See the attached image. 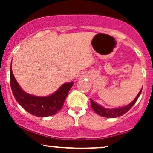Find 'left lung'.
Returning <instances> with one entry per match:
<instances>
[{"instance_id":"8db88e82","label":"left lung","mask_w":153,"mask_h":153,"mask_svg":"<svg viewBox=\"0 0 153 153\" xmlns=\"http://www.w3.org/2000/svg\"><path fill=\"white\" fill-rule=\"evenodd\" d=\"M141 92H142V90L139 92V94H137V97L135 98L132 102L129 103V104L127 105V106L122 107V108H114V109H107V108H103L102 106L96 104L94 101H92V100L91 99V107H92V108L94 109V111L96 112L97 114L101 116V117H107V118H116V117H120V116H122L125 113H127L128 111L134 106V103H136L140 95L141 94Z\"/></svg>"}]
</instances>
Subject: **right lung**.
<instances>
[{
    "label": "right lung",
    "mask_w": 153,
    "mask_h": 153,
    "mask_svg": "<svg viewBox=\"0 0 153 153\" xmlns=\"http://www.w3.org/2000/svg\"><path fill=\"white\" fill-rule=\"evenodd\" d=\"M10 83L16 100L26 111L36 117H45L54 115L62 108L68 92L73 82L63 84L53 94L45 97L29 95L21 88L14 78L11 67L10 71Z\"/></svg>",
    "instance_id": "right-lung-1"
}]
</instances>
